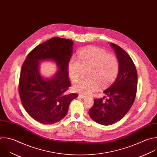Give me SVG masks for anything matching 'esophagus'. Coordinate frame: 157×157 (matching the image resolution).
<instances>
[{
  "label": "esophagus",
  "mask_w": 157,
  "mask_h": 157,
  "mask_svg": "<svg viewBox=\"0 0 157 157\" xmlns=\"http://www.w3.org/2000/svg\"><path fill=\"white\" fill-rule=\"evenodd\" d=\"M79 97H80V98H82V99H85V98H86V96H85V95H82V94H79Z\"/></svg>",
  "instance_id": "esophagus-1"
}]
</instances>
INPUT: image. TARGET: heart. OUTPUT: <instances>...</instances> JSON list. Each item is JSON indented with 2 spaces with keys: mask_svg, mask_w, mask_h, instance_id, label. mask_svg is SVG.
Returning <instances> with one entry per match:
<instances>
[{
  "mask_svg": "<svg viewBox=\"0 0 157 157\" xmlns=\"http://www.w3.org/2000/svg\"><path fill=\"white\" fill-rule=\"evenodd\" d=\"M88 78L76 83L73 90L84 95H90L100 86H105L114 81L117 76L119 65L117 59L98 47L90 46L81 50L78 59L72 58L68 65V72L71 79L76 82L88 69Z\"/></svg>",
  "mask_w": 157,
  "mask_h": 157,
  "instance_id": "obj_1",
  "label": "heart"
}]
</instances>
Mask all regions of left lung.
Returning a JSON list of instances; mask_svg holds the SVG:
<instances>
[{
    "label": "left lung",
    "mask_w": 157,
    "mask_h": 157,
    "mask_svg": "<svg viewBox=\"0 0 157 157\" xmlns=\"http://www.w3.org/2000/svg\"><path fill=\"white\" fill-rule=\"evenodd\" d=\"M118 61L119 70L115 81L103 91L109 98L94 99L89 115L96 123L104 126L113 124L121 120L134 101L137 86V74L135 65L120 46L111 43Z\"/></svg>",
    "instance_id": "1"
}]
</instances>
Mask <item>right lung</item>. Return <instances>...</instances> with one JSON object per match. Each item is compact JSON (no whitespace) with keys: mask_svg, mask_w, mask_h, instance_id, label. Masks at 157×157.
I'll use <instances>...</instances> for the list:
<instances>
[{"mask_svg":"<svg viewBox=\"0 0 157 157\" xmlns=\"http://www.w3.org/2000/svg\"><path fill=\"white\" fill-rule=\"evenodd\" d=\"M71 40L53 37L36 46L26 57L20 72L18 91L22 105L36 121L54 124L67 114L70 102L78 94H67L71 86L68 65L73 54ZM52 60L59 70L51 78H44L39 73V62Z\"/></svg>","mask_w":157,"mask_h":157,"instance_id":"right-lung-1","label":"right lung"}]
</instances>
